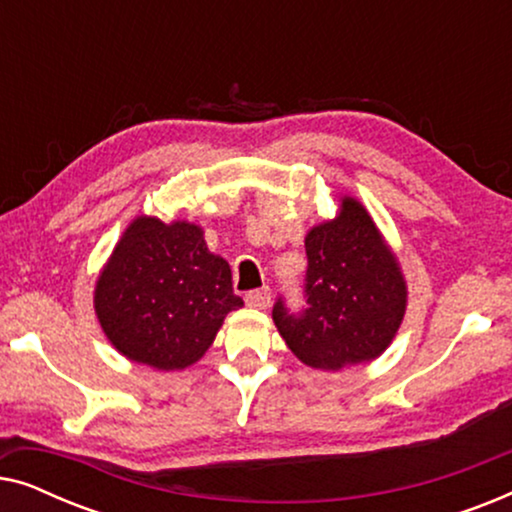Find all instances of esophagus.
<instances>
[{"mask_svg": "<svg viewBox=\"0 0 512 512\" xmlns=\"http://www.w3.org/2000/svg\"><path fill=\"white\" fill-rule=\"evenodd\" d=\"M244 300H247V305H249V307H256V310H268L272 296H270V289H268V286H263V289L249 291V293H247V298H244Z\"/></svg>", "mask_w": 512, "mask_h": 512, "instance_id": "esophagus-1", "label": "esophagus"}]
</instances>
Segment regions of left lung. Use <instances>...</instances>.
<instances>
[{"label":"left lung","mask_w":512,"mask_h":512,"mask_svg":"<svg viewBox=\"0 0 512 512\" xmlns=\"http://www.w3.org/2000/svg\"><path fill=\"white\" fill-rule=\"evenodd\" d=\"M338 214L307 230V310H272L286 347L305 366L342 370L387 352L403 324L408 282L373 216L352 195Z\"/></svg>","instance_id":"obj_1"}]
</instances>
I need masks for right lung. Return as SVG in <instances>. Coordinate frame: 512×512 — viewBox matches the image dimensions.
<instances>
[{
  "mask_svg": "<svg viewBox=\"0 0 512 512\" xmlns=\"http://www.w3.org/2000/svg\"><path fill=\"white\" fill-rule=\"evenodd\" d=\"M93 305L118 354L170 373L200 361L226 314L244 303L228 261L207 249L198 223L142 214L97 275Z\"/></svg>",
  "mask_w": 512,
  "mask_h": 512,
  "instance_id": "right-lung-1",
  "label": "right lung"
}]
</instances>
